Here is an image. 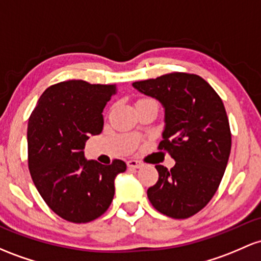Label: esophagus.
<instances>
[{"label": "esophagus", "mask_w": 261, "mask_h": 261, "mask_svg": "<svg viewBox=\"0 0 261 261\" xmlns=\"http://www.w3.org/2000/svg\"><path fill=\"white\" fill-rule=\"evenodd\" d=\"M127 167L128 168H140V167H142V163L140 161H137V160H130V161H127Z\"/></svg>", "instance_id": "34e87169"}]
</instances>
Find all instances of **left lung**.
Instances as JSON below:
<instances>
[{
    "mask_svg": "<svg viewBox=\"0 0 261 261\" xmlns=\"http://www.w3.org/2000/svg\"><path fill=\"white\" fill-rule=\"evenodd\" d=\"M133 87L165 108L159 150L176 161L171 170L156 166L159 181L147 190L148 199L165 216L190 218L216 194L230 154L231 134L222 99L196 74H165Z\"/></svg>",
    "mask_w": 261,
    "mask_h": 261,
    "instance_id": "8db88e82",
    "label": "left lung"
}]
</instances>
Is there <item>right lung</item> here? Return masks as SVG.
Segmentation results:
<instances>
[{"label": "right lung", "mask_w": 261, "mask_h": 261, "mask_svg": "<svg viewBox=\"0 0 261 261\" xmlns=\"http://www.w3.org/2000/svg\"><path fill=\"white\" fill-rule=\"evenodd\" d=\"M117 87L68 80L42 94L28 120V167L48 207L71 223H88L108 211L114 181L126 163L101 165L84 157L85 142L104 126L102 110Z\"/></svg>", "instance_id": "add662e5"}]
</instances>
